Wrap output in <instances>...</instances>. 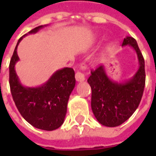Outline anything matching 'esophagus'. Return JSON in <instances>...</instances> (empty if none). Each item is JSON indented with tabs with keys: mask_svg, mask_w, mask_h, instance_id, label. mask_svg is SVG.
I'll use <instances>...</instances> for the list:
<instances>
[{
	"mask_svg": "<svg viewBox=\"0 0 156 156\" xmlns=\"http://www.w3.org/2000/svg\"><path fill=\"white\" fill-rule=\"evenodd\" d=\"M85 68H86V65L82 64L81 70H84ZM75 78H76L77 82H83L85 80V76L82 72H77V73H76V74H75Z\"/></svg>",
	"mask_w": 156,
	"mask_h": 156,
	"instance_id": "obj_1",
	"label": "esophagus"
}]
</instances>
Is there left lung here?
Listing matches in <instances>:
<instances>
[{"mask_svg": "<svg viewBox=\"0 0 156 156\" xmlns=\"http://www.w3.org/2000/svg\"><path fill=\"white\" fill-rule=\"evenodd\" d=\"M129 46L137 55L139 68L133 77L123 82L114 81L104 65L91 72L88 83L92 89L91 108L99 124L116 127L129 119L140 103L145 83L144 60L137 41L126 37L122 47Z\"/></svg>", "mask_w": 156, "mask_h": 156, "instance_id": "left-lung-1", "label": "left lung"}]
</instances>
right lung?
I'll use <instances>...</instances> for the list:
<instances>
[{
    "label": "right lung",
    "instance_id": "right-lung-1",
    "mask_svg": "<svg viewBox=\"0 0 156 156\" xmlns=\"http://www.w3.org/2000/svg\"><path fill=\"white\" fill-rule=\"evenodd\" d=\"M46 26H39L27 34L37 33ZM27 34L18 40L10 62L9 83L12 98L20 114L33 127L42 130H54L64 122L69 96L75 87V73L73 68H63L55 72L40 86L22 85L15 66L19 61L17 47Z\"/></svg>",
    "mask_w": 156,
    "mask_h": 156
}]
</instances>
